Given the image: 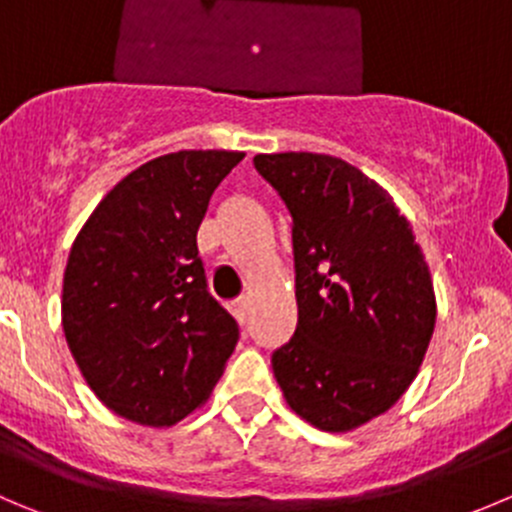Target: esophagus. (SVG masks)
<instances>
[{"label":"esophagus","mask_w":512,"mask_h":512,"mask_svg":"<svg viewBox=\"0 0 512 512\" xmlns=\"http://www.w3.org/2000/svg\"><path fill=\"white\" fill-rule=\"evenodd\" d=\"M230 310L237 320L245 322L247 317H250V300H247V297H237V300L230 305Z\"/></svg>","instance_id":"1"}]
</instances>
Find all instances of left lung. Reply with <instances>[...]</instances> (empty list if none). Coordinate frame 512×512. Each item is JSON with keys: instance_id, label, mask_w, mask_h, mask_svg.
<instances>
[{"instance_id": "1", "label": "left lung", "mask_w": 512, "mask_h": 512, "mask_svg": "<svg viewBox=\"0 0 512 512\" xmlns=\"http://www.w3.org/2000/svg\"><path fill=\"white\" fill-rule=\"evenodd\" d=\"M292 217L297 327L272 352L287 405L327 433L393 408L435 327L428 262L393 197L330 155H257Z\"/></svg>"}]
</instances>
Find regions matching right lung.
Returning a JSON list of instances; mask_svg holds the SVG:
<instances>
[{"label":"right lung","instance_id":"add662e5","mask_svg":"<svg viewBox=\"0 0 512 512\" xmlns=\"http://www.w3.org/2000/svg\"><path fill=\"white\" fill-rule=\"evenodd\" d=\"M242 157L182 150L137 167L69 250L64 337L94 395L132 423L170 428L200 408L240 340L207 290L197 230Z\"/></svg>","mask_w":512,"mask_h":512}]
</instances>
